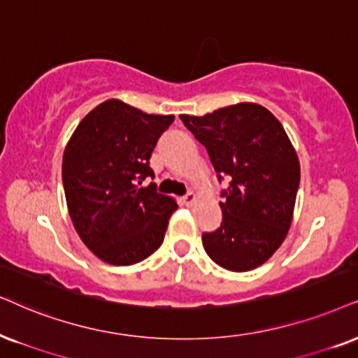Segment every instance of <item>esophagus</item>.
<instances>
[{
	"instance_id": "esophagus-1",
	"label": "esophagus",
	"mask_w": 358,
	"mask_h": 358,
	"mask_svg": "<svg viewBox=\"0 0 358 358\" xmlns=\"http://www.w3.org/2000/svg\"><path fill=\"white\" fill-rule=\"evenodd\" d=\"M194 200H196V194L192 193V192H188V193L185 194V196L182 198V201H183L185 206H192L193 203H194Z\"/></svg>"
}]
</instances>
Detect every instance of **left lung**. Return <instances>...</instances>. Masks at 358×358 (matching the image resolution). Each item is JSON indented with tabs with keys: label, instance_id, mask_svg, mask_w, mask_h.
Returning <instances> with one entry per match:
<instances>
[{
	"label": "left lung",
	"instance_id": "obj_1",
	"mask_svg": "<svg viewBox=\"0 0 358 358\" xmlns=\"http://www.w3.org/2000/svg\"><path fill=\"white\" fill-rule=\"evenodd\" d=\"M180 119L206 148L218 182L229 180L221 192L223 221L201 236L206 255L228 271L257 268L286 238L299 189V160L286 130L250 102Z\"/></svg>",
	"mask_w": 358,
	"mask_h": 358
}]
</instances>
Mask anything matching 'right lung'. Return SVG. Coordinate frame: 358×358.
Here are the masks:
<instances>
[{
	"label": "right lung",
	"mask_w": 358,
	"mask_h": 358,
	"mask_svg": "<svg viewBox=\"0 0 358 358\" xmlns=\"http://www.w3.org/2000/svg\"><path fill=\"white\" fill-rule=\"evenodd\" d=\"M173 115L145 114L106 101L78 125L62 158V185L74 228L99 259L130 266L164 243L178 205L157 192L150 157Z\"/></svg>",
	"instance_id": "obj_1"
}]
</instances>
